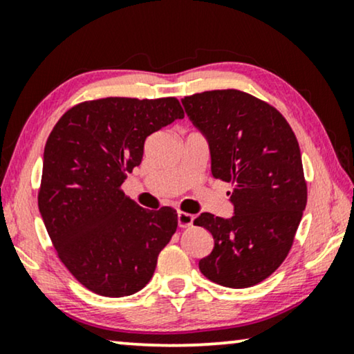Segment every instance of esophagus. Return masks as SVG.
<instances>
[{
  "label": "esophagus",
  "mask_w": 354,
  "mask_h": 354,
  "mask_svg": "<svg viewBox=\"0 0 354 354\" xmlns=\"http://www.w3.org/2000/svg\"><path fill=\"white\" fill-rule=\"evenodd\" d=\"M177 222L178 227H190L193 224V216L188 214V212H177Z\"/></svg>",
  "instance_id": "esophagus-1"
}]
</instances>
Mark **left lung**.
Listing matches in <instances>:
<instances>
[{"mask_svg":"<svg viewBox=\"0 0 354 354\" xmlns=\"http://www.w3.org/2000/svg\"><path fill=\"white\" fill-rule=\"evenodd\" d=\"M182 104L207 140L212 177L232 183V217L201 212L193 222L214 239L198 266L224 287H253L287 258L306 207L298 140L277 109L240 90L205 91Z\"/></svg>","mask_w":354,"mask_h":354,"instance_id":"obj_1","label":"left lung"}]
</instances>
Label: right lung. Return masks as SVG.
I'll return each instance as SVG.
<instances>
[{"mask_svg":"<svg viewBox=\"0 0 354 354\" xmlns=\"http://www.w3.org/2000/svg\"><path fill=\"white\" fill-rule=\"evenodd\" d=\"M183 115L176 98L95 100L67 111L48 137L41 219L59 259L96 295L142 290L176 234L172 207L145 209L120 185L142 162L147 137Z\"/></svg>","mask_w":354,"mask_h":354,"instance_id":"1","label":"right lung"}]
</instances>
